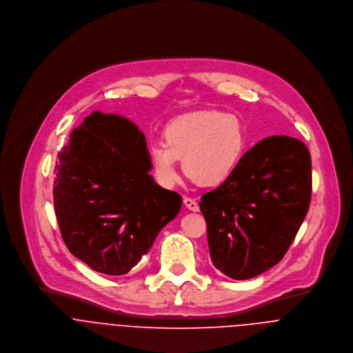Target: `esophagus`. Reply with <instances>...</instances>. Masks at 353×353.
Segmentation results:
<instances>
[{
  "instance_id": "1",
  "label": "esophagus",
  "mask_w": 353,
  "mask_h": 353,
  "mask_svg": "<svg viewBox=\"0 0 353 353\" xmlns=\"http://www.w3.org/2000/svg\"><path fill=\"white\" fill-rule=\"evenodd\" d=\"M183 203H185V206H186L189 210H192V212H199V210H200V206H199V203L194 201L193 199L185 197V199H183Z\"/></svg>"
}]
</instances>
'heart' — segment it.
<instances>
[{
    "label": "heart",
    "mask_w": 353,
    "mask_h": 353,
    "mask_svg": "<svg viewBox=\"0 0 353 353\" xmlns=\"http://www.w3.org/2000/svg\"><path fill=\"white\" fill-rule=\"evenodd\" d=\"M163 136L164 141L152 143L148 154L154 178L164 188L179 181V160L197 185L219 186L235 172L246 150L242 121L217 110L178 117L164 128Z\"/></svg>",
    "instance_id": "1"
}]
</instances>
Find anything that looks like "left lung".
<instances>
[{
    "mask_svg": "<svg viewBox=\"0 0 353 353\" xmlns=\"http://www.w3.org/2000/svg\"><path fill=\"white\" fill-rule=\"evenodd\" d=\"M310 200L307 147L288 136L259 141L242 156L230 179L201 197L213 265L234 280H248L279 263Z\"/></svg>",
    "mask_w": 353,
    "mask_h": 353,
    "instance_id": "left-lung-1",
    "label": "left lung"
}]
</instances>
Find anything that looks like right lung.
Instances as JSON below:
<instances>
[{
	"mask_svg": "<svg viewBox=\"0 0 353 353\" xmlns=\"http://www.w3.org/2000/svg\"><path fill=\"white\" fill-rule=\"evenodd\" d=\"M144 133L117 114L94 111L58 153L54 208L62 239L94 270L126 274L179 213L178 193L160 188Z\"/></svg>",
	"mask_w": 353,
	"mask_h": 353,
	"instance_id": "right-lung-1",
	"label": "right lung"
}]
</instances>
